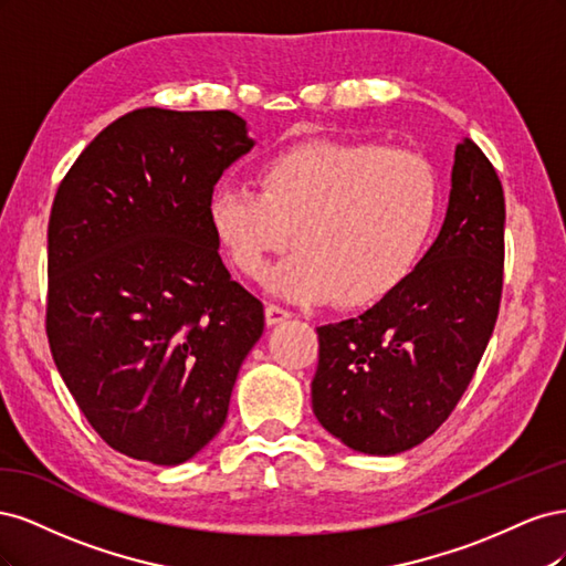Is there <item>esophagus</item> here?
Here are the masks:
<instances>
[{
    "label": "esophagus",
    "instance_id": "esophagus-1",
    "mask_svg": "<svg viewBox=\"0 0 566 566\" xmlns=\"http://www.w3.org/2000/svg\"><path fill=\"white\" fill-rule=\"evenodd\" d=\"M290 314L287 310H283V306H279V304H266V310H264V318H266V325H279V323H283V321H287Z\"/></svg>",
    "mask_w": 566,
    "mask_h": 566
}]
</instances>
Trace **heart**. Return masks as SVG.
Listing matches in <instances>:
<instances>
[{
    "label": "heart",
    "instance_id": "b5f03b06",
    "mask_svg": "<svg viewBox=\"0 0 566 566\" xmlns=\"http://www.w3.org/2000/svg\"><path fill=\"white\" fill-rule=\"evenodd\" d=\"M256 193L221 184L208 205L229 262L262 279L271 256L295 250L269 287L293 302L370 306L416 271L439 214L434 167L413 150L375 142L312 139L271 153Z\"/></svg>",
    "mask_w": 566,
    "mask_h": 566
}]
</instances>
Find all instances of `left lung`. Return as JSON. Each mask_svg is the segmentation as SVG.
Wrapping results in <instances>:
<instances>
[{
  "label": "left lung",
  "instance_id": "obj_1",
  "mask_svg": "<svg viewBox=\"0 0 566 566\" xmlns=\"http://www.w3.org/2000/svg\"><path fill=\"white\" fill-rule=\"evenodd\" d=\"M503 262V186L482 148L462 139L447 219L416 271L358 318L316 328L312 406L325 430L370 455L434 434L489 345Z\"/></svg>",
  "mask_w": 566,
  "mask_h": 566
}]
</instances>
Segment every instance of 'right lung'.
<instances>
[{
    "label": "right lung",
    "instance_id": "1",
    "mask_svg": "<svg viewBox=\"0 0 566 566\" xmlns=\"http://www.w3.org/2000/svg\"><path fill=\"white\" fill-rule=\"evenodd\" d=\"M252 146L231 111H132L51 205V356L98 437L134 460L179 465L208 447L262 337L264 306L231 281L208 217Z\"/></svg>",
    "mask_w": 566,
    "mask_h": 566
}]
</instances>
